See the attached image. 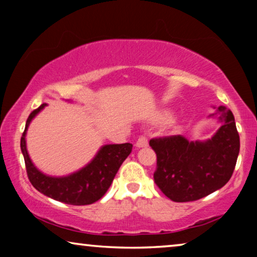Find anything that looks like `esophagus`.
Instances as JSON below:
<instances>
[{
    "mask_svg": "<svg viewBox=\"0 0 257 257\" xmlns=\"http://www.w3.org/2000/svg\"><path fill=\"white\" fill-rule=\"evenodd\" d=\"M149 146V140H147V138L145 136H142L139 137L138 142L136 143V147H138V149H142V147H146Z\"/></svg>",
    "mask_w": 257,
    "mask_h": 257,
    "instance_id": "34e87169",
    "label": "esophagus"
}]
</instances>
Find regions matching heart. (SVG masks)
<instances>
[{"instance_id": "heart-1", "label": "heart", "mask_w": 257, "mask_h": 257, "mask_svg": "<svg viewBox=\"0 0 257 257\" xmlns=\"http://www.w3.org/2000/svg\"><path fill=\"white\" fill-rule=\"evenodd\" d=\"M168 117H170V113H168V112H165V113L160 115V119H161V120H166Z\"/></svg>"}]
</instances>
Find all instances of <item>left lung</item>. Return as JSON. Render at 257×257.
<instances>
[{
  "instance_id": "left-lung-1",
  "label": "left lung",
  "mask_w": 257,
  "mask_h": 257,
  "mask_svg": "<svg viewBox=\"0 0 257 257\" xmlns=\"http://www.w3.org/2000/svg\"><path fill=\"white\" fill-rule=\"evenodd\" d=\"M220 128L210 139L189 142L182 136L150 140L157 154L154 182L174 202L195 201L217 191L229 181L240 152L234 115L217 107Z\"/></svg>"
}]
</instances>
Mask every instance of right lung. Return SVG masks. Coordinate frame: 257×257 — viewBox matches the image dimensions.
Listing matches in <instances>:
<instances>
[{"label": "right lung", "instance_id": "obj_1", "mask_svg": "<svg viewBox=\"0 0 257 257\" xmlns=\"http://www.w3.org/2000/svg\"><path fill=\"white\" fill-rule=\"evenodd\" d=\"M47 104H42L31 112L21 138V151L31 185L42 194L68 205L83 206L98 201L106 193L119 167L131 153L132 144H110L101 146L86 166L65 177H51L44 174L30 159L27 150L26 136L31 120Z\"/></svg>", "mask_w": 257, "mask_h": 257}]
</instances>
